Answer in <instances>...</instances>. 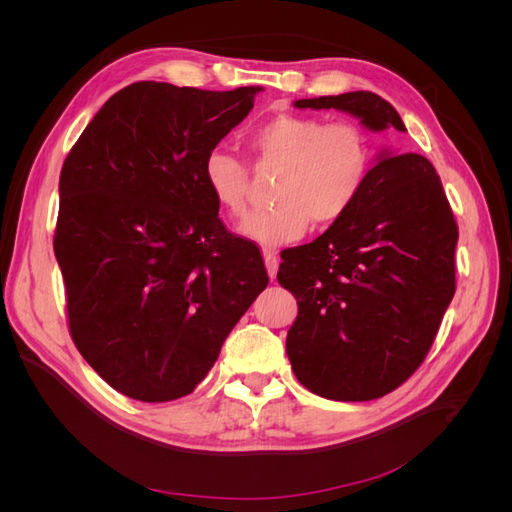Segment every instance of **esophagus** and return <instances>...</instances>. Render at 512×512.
I'll list each match as a JSON object with an SVG mask.
<instances>
[{
    "label": "esophagus",
    "mask_w": 512,
    "mask_h": 512,
    "mask_svg": "<svg viewBox=\"0 0 512 512\" xmlns=\"http://www.w3.org/2000/svg\"><path fill=\"white\" fill-rule=\"evenodd\" d=\"M265 265H267V273H269V277H271V280H275L277 267H280V260H277V254H275V252H271V250H267V252H265Z\"/></svg>",
    "instance_id": "1"
}]
</instances>
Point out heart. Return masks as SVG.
Segmentation results:
<instances>
[{"mask_svg":"<svg viewBox=\"0 0 512 512\" xmlns=\"http://www.w3.org/2000/svg\"><path fill=\"white\" fill-rule=\"evenodd\" d=\"M260 168H280L269 211L252 213L239 226L243 237L267 247L299 241L309 224L344 220L361 198L374 168V149L352 121L327 123L312 115H277L250 136ZM203 181L215 205L232 218L247 209V164L226 149H211Z\"/></svg>","mask_w":512,"mask_h":512,"instance_id":"b5f03b06","label":"heart"}]
</instances>
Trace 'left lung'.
<instances>
[{"label":"left lung","mask_w":512,"mask_h":512,"mask_svg":"<svg viewBox=\"0 0 512 512\" xmlns=\"http://www.w3.org/2000/svg\"><path fill=\"white\" fill-rule=\"evenodd\" d=\"M337 108L365 128L406 132L371 91L294 102ZM457 222L433 164L382 151L344 220L282 254L277 282L297 299L286 352L294 376L335 401H369L423 363L455 294Z\"/></svg>","instance_id":"1"}]
</instances>
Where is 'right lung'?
Returning a JSON list of instances; mask_svg holds the SVG:
<instances>
[{
	"mask_svg": "<svg viewBox=\"0 0 512 512\" xmlns=\"http://www.w3.org/2000/svg\"><path fill=\"white\" fill-rule=\"evenodd\" d=\"M260 91L132 83L61 168L53 250L70 335L132 399L190 395L269 284L256 243L226 230L203 181L205 156Z\"/></svg>",
	"mask_w": 512,
	"mask_h": 512,
	"instance_id": "obj_1",
	"label": "right lung"
}]
</instances>
